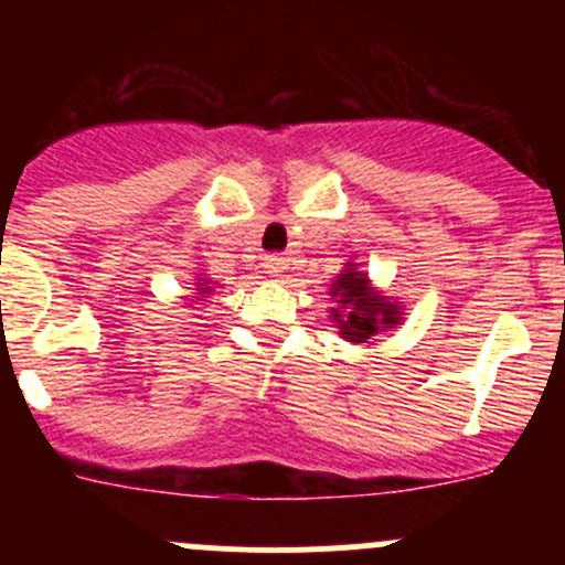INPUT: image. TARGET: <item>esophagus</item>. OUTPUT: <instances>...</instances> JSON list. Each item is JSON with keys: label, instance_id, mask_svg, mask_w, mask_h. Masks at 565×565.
<instances>
[{"label": "esophagus", "instance_id": "esophagus-1", "mask_svg": "<svg viewBox=\"0 0 565 565\" xmlns=\"http://www.w3.org/2000/svg\"><path fill=\"white\" fill-rule=\"evenodd\" d=\"M262 267H265V273H270V276H281V273L287 270V256H265V259H262Z\"/></svg>", "mask_w": 565, "mask_h": 565}]
</instances>
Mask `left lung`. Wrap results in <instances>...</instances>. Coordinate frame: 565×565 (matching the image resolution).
<instances>
[{"label":"left lung","instance_id":"1","mask_svg":"<svg viewBox=\"0 0 565 565\" xmlns=\"http://www.w3.org/2000/svg\"><path fill=\"white\" fill-rule=\"evenodd\" d=\"M330 319L339 335L352 344H372L380 333L404 322V309L377 289L358 262H344V270L330 284Z\"/></svg>","mask_w":565,"mask_h":565}]
</instances>
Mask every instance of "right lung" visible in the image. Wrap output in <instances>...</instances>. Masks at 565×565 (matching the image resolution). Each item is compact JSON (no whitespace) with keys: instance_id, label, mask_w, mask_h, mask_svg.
<instances>
[{"instance_id":"1","label":"right lung","mask_w":565,"mask_h":565,"mask_svg":"<svg viewBox=\"0 0 565 565\" xmlns=\"http://www.w3.org/2000/svg\"><path fill=\"white\" fill-rule=\"evenodd\" d=\"M218 287H221L218 281L207 278L204 273H196V278H193V292L185 295V303L188 306H199V300L210 298V295H213Z\"/></svg>"}]
</instances>
